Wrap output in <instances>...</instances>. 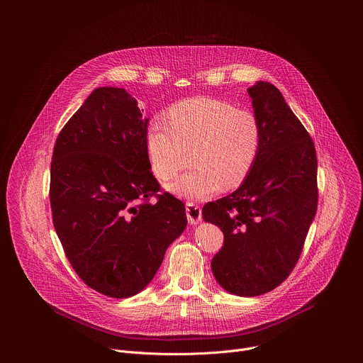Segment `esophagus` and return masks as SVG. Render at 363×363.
<instances>
[{"mask_svg":"<svg viewBox=\"0 0 363 363\" xmlns=\"http://www.w3.org/2000/svg\"><path fill=\"white\" fill-rule=\"evenodd\" d=\"M186 217L191 225H196L202 220L201 206L195 202H186Z\"/></svg>","mask_w":363,"mask_h":363,"instance_id":"esophagus-1","label":"esophagus"}]
</instances>
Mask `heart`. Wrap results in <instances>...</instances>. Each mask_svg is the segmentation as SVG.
<instances>
[{
	"mask_svg": "<svg viewBox=\"0 0 363 363\" xmlns=\"http://www.w3.org/2000/svg\"><path fill=\"white\" fill-rule=\"evenodd\" d=\"M168 119H155L146 130L152 172L161 181L172 179L186 165L189 150L195 167L168 185L172 194L206 199L250 175L263 142L260 121L251 111L220 99L194 97L174 105Z\"/></svg>",
	"mask_w": 363,
	"mask_h": 363,
	"instance_id": "1",
	"label": "heart"
}]
</instances>
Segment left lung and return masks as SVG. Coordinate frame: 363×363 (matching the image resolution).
Instances as JSON below:
<instances>
[{
    "label": "left lung",
    "mask_w": 363,
    "mask_h": 363,
    "mask_svg": "<svg viewBox=\"0 0 363 363\" xmlns=\"http://www.w3.org/2000/svg\"><path fill=\"white\" fill-rule=\"evenodd\" d=\"M263 130L262 149L245 181L203 205L202 218L224 234L211 262L218 284L231 294L272 291L294 269L318 210V158L313 140L269 82L248 87Z\"/></svg>",
    "instance_id": "8db88e82"
}]
</instances>
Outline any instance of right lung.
<instances>
[{
	"mask_svg": "<svg viewBox=\"0 0 363 363\" xmlns=\"http://www.w3.org/2000/svg\"><path fill=\"white\" fill-rule=\"evenodd\" d=\"M142 112L125 89H94L51 158L50 203L65 252L89 287L115 298L142 291L186 227L182 201L164 194L149 202L160 184Z\"/></svg>",
	"mask_w": 363,
	"mask_h": 363,
	"instance_id": "add662e5",
	"label": "right lung"
}]
</instances>
